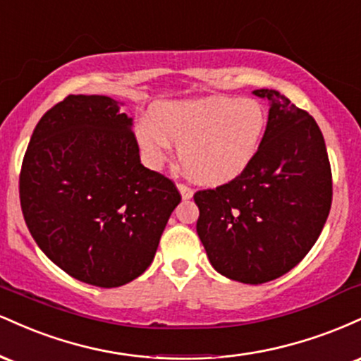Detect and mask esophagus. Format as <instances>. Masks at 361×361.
<instances>
[{"mask_svg": "<svg viewBox=\"0 0 361 361\" xmlns=\"http://www.w3.org/2000/svg\"><path fill=\"white\" fill-rule=\"evenodd\" d=\"M178 190H180V193H181V198H183V200H190V198L193 197V190L190 188L188 185H185V183H180V185H178Z\"/></svg>", "mask_w": 361, "mask_h": 361, "instance_id": "obj_1", "label": "esophagus"}]
</instances>
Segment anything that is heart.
Masks as SVG:
<instances>
[{
  "instance_id": "b5f03b06",
  "label": "heart",
  "mask_w": 361,
  "mask_h": 361,
  "mask_svg": "<svg viewBox=\"0 0 361 361\" xmlns=\"http://www.w3.org/2000/svg\"><path fill=\"white\" fill-rule=\"evenodd\" d=\"M268 117L251 98L207 97L159 103L137 127V140L151 166L168 159L171 144L180 164L197 183L217 186L241 176L258 154Z\"/></svg>"
}]
</instances>
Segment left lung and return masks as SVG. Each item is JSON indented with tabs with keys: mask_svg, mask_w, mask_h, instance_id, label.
<instances>
[{
	"mask_svg": "<svg viewBox=\"0 0 361 361\" xmlns=\"http://www.w3.org/2000/svg\"><path fill=\"white\" fill-rule=\"evenodd\" d=\"M252 93L270 102L255 161L235 180L193 198L212 267L258 285L292 270L316 244L331 210L333 176L316 120L279 91Z\"/></svg>",
	"mask_w": 361,
	"mask_h": 361,
	"instance_id": "left-lung-1",
	"label": "left lung"
}]
</instances>
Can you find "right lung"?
<instances>
[{
  "label": "right lung",
  "instance_id": "obj_1",
  "mask_svg": "<svg viewBox=\"0 0 361 361\" xmlns=\"http://www.w3.org/2000/svg\"><path fill=\"white\" fill-rule=\"evenodd\" d=\"M132 118L102 94H69L37 123L20 171L32 238L73 279L114 288L154 259L181 202L169 178L142 166Z\"/></svg>",
  "mask_w": 361,
  "mask_h": 361
}]
</instances>
